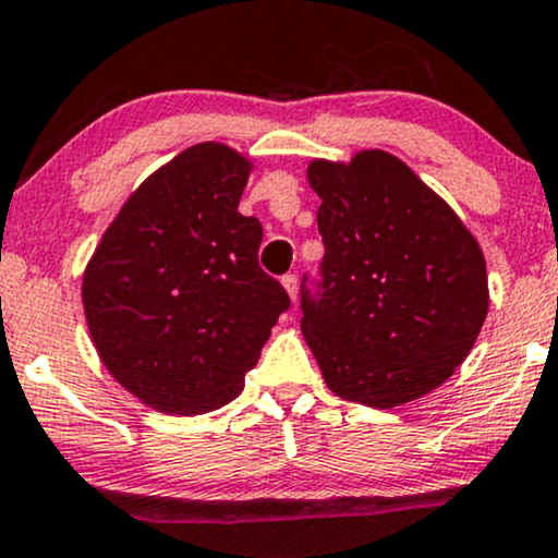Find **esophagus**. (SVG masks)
Here are the masks:
<instances>
[{"label":"esophagus","mask_w":558,"mask_h":558,"mask_svg":"<svg viewBox=\"0 0 558 558\" xmlns=\"http://www.w3.org/2000/svg\"><path fill=\"white\" fill-rule=\"evenodd\" d=\"M281 287H284L292 302H298V277H294V274H287V277H281Z\"/></svg>","instance_id":"obj_1"}]
</instances>
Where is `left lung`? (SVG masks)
<instances>
[{
    "instance_id": "left-lung-1",
    "label": "left lung",
    "mask_w": 558,
    "mask_h": 558,
    "mask_svg": "<svg viewBox=\"0 0 558 558\" xmlns=\"http://www.w3.org/2000/svg\"><path fill=\"white\" fill-rule=\"evenodd\" d=\"M326 245L320 300L302 336L328 390L396 409L465 362L489 313L478 240L452 206L385 149L307 165Z\"/></svg>"
}]
</instances>
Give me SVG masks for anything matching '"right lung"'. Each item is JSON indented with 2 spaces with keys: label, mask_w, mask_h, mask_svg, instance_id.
<instances>
[{
  "label": "right lung",
  "mask_w": 558,
  "mask_h": 558,
  "mask_svg": "<svg viewBox=\"0 0 558 558\" xmlns=\"http://www.w3.org/2000/svg\"><path fill=\"white\" fill-rule=\"evenodd\" d=\"M253 160L202 142L132 191L82 274L95 352L160 414L196 416L240 396L290 298L260 271L256 217L238 211Z\"/></svg>",
  "instance_id": "add662e5"
}]
</instances>
